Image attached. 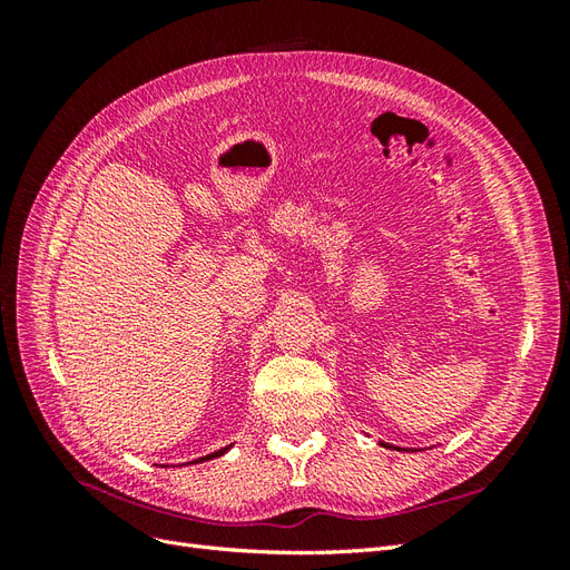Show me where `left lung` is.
<instances>
[{
	"mask_svg": "<svg viewBox=\"0 0 570 570\" xmlns=\"http://www.w3.org/2000/svg\"><path fill=\"white\" fill-rule=\"evenodd\" d=\"M385 446H390V444H385ZM396 450H400V446H396Z\"/></svg>",
	"mask_w": 570,
	"mask_h": 570,
	"instance_id": "obj_1",
	"label": "left lung"
}]
</instances>
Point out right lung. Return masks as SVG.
Wrapping results in <instances>:
<instances>
[{
    "label": "right lung",
    "instance_id": "add662e5",
    "mask_svg": "<svg viewBox=\"0 0 570 570\" xmlns=\"http://www.w3.org/2000/svg\"><path fill=\"white\" fill-rule=\"evenodd\" d=\"M230 450V446H223V450H218V452H214V454H209V456H202V459H197L195 463H199V461H209V459H216V456H220V454H226Z\"/></svg>",
    "mask_w": 570,
    "mask_h": 570
}]
</instances>
